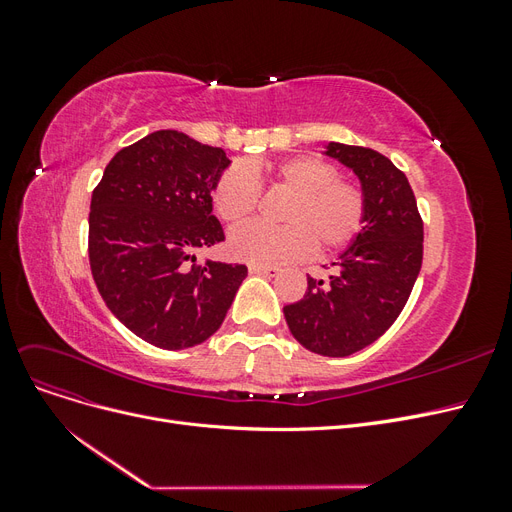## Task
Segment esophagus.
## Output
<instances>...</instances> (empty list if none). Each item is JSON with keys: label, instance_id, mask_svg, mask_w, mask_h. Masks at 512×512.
Returning a JSON list of instances; mask_svg holds the SVG:
<instances>
[{"label": "esophagus", "instance_id": "34e87169", "mask_svg": "<svg viewBox=\"0 0 512 512\" xmlns=\"http://www.w3.org/2000/svg\"><path fill=\"white\" fill-rule=\"evenodd\" d=\"M247 269H250L252 275H265V277H271L277 273L275 267H265V265H250Z\"/></svg>", "mask_w": 512, "mask_h": 512}]
</instances>
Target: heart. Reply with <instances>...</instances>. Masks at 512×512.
Wrapping results in <instances>:
<instances>
[{"label":"heart","mask_w":512,"mask_h":512,"mask_svg":"<svg viewBox=\"0 0 512 512\" xmlns=\"http://www.w3.org/2000/svg\"><path fill=\"white\" fill-rule=\"evenodd\" d=\"M267 177L290 194L280 220L286 226H243L230 232L228 252L254 265H282L312 250L331 254L348 245L363 226L365 198L337 168L312 156H294L275 166L235 164L215 183L213 207L220 218L239 226L252 220L258 207V181Z\"/></svg>","instance_id":"1"}]
</instances>
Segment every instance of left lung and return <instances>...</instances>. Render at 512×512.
<instances>
[{"label": "left lung", "instance_id": "8db88e82", "mask_svg": "<svg viewBox=\"0 0 512 512\" xmlns=\"http://www.w3.org/2000/svg\"><path fill=\"white\" fill-rule=\"evenodd\" d=\"M322 156L359 179L363 226L331 262L329 280L307 277L305 297L286 305L284 318L309 352L348 356L374 344L404 309L423 262V222L406 175L382 153L331 141Z\"/></svg>", "mask_w": 512, "mask_h": 512}]
</instances>
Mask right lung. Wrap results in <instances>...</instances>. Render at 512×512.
Masks as SVG:
<instances>
[{
    "label": "right lung",
    "instance_id": "1",
    "mask_svg": "<svg viewBox=\"0 0 512 512\" xmlns=\"http://www.w3.org/2000/svg\"><path fill=\"white\" fill-rule=\"evenodd\" d=\"M230 166L220 147L177 130L151 132L115 153L91 194L89 265L106 307L164 350L207 342L247 277L245 265L192 252L224 241L211 194Z\"/></svg>",
    "mask_w": 512,
    "mask_h": 512
}]
</instances>
